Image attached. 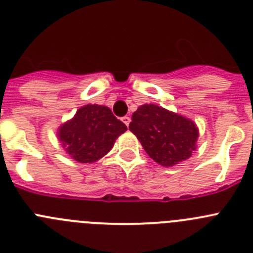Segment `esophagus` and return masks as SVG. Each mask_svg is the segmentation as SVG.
Returning a JSON list of instances; mask_svg holds the SVG:
<instances>
[{
  "mask_svg": "<svg viewBox=\"0 0 253 253\" xmlns=\"http://www.w3.org/2000/svg\"><path fill=\"white\" fill-rule=\"evenodd\" d=\"M122 122H124L125 125H126V126H128L129 125V122H131V119H129L128 116H124V117H122Z\"/></svg>",
  "mask_w": 253,
  "mask_h": 253,
  "instance_id": "esophagus-1",
  "label": "esophagus"
}]
</instances>
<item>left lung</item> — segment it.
Returning <instances> with one entry per match:
<instances>
[{"label": "left lung", "instance_id": "left-lung-1", "mask_svg": "<svg viewBox=\"0 0 253 253\" xmlns=\"http://www.w3.org/2000/svg\"><path fill=\"white\" fill-rule=\"evenodd\" d=\"M129 131L136 134L151 159L165 167L191 157L198 137L192 121L156 105L138 107L132 115Z\"/></svg>", "mask_w": 253, "mask_h": 253}]
</instances>
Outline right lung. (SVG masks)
Listing matches in <instances>:
<instances>
[{
	"label": "right lung",
	"mask_w": 253,
	"mask_h": 253,
	"mask_svg": "<svg viewBox=\"0 0 253 253\" xmlns=\"http://www.w3.org/2000/svg\"><path fill=\"white\" fill-rule=\"evenodd\" d=\"M127 126L106 106L86 105L58 132L66 152L82 164L100 160L112 148L116 138Z\"/></svg>",
	"instance_id": "add662e5"
}]
</instances>
